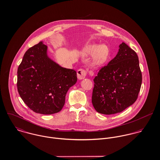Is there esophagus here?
Masks as SVG:
<instances>
[{
    "label": "esophagus",
    "mask_w": 160,
    "mask_h": 160,
    "mask_svg": "<svg viewBox=\"0 0 160 160\" xmlns=\"http://www.w3.org/2000/svg\"><path fill=\"white\" fill-rule=\"evenodd\" d=\"M86 74H87V71L84 69H79L77 71L78 78L80 80L84 79L86 76Z\"/></svg>",
    "instance_id": "1"
}]
</instances>
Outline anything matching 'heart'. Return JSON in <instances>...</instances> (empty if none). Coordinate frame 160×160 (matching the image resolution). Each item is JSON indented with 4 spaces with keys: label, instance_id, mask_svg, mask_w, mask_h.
Returning <instances> with one entry per match:
<instances>
[{
    "label": "heart",
    "instance_id": "heart-1",
    "mask_svg": "<svg viewBox=\"0 0 160 160\" xmlns=\"http://www.w3.org/2000/svg\"><path fill=\"white\" fill-rule=\"evenodd\" d=\"M82 53L86 56L93 55V63L96 66H102L108 60L110 55V51L108 47L106 45L90 44L86 46L82 49Z\"/></svg>",
    "mask_w": 160,
    "mask_h": 160
}]
</instances>
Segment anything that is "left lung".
<instances>
[{
	"label": "left lung",
	"instance_id": "left-lung-1",
	"mask_svg": "<svg viewBox=\"0 0 160 160\" xmlns=\"http://www.w3.org/2000/svg\"><path fill=\"white\" fill-rule=\"evenodd\" d=\"M113 60L93 79L92 102L101 114L120 113L137 100L142 72L137 53L124 42Z\"/></svg>",
	"mask_w": 160,
	"mask_h": 160
}]
</instances>
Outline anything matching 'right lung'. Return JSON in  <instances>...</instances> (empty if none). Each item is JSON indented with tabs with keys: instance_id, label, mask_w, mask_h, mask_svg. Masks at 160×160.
Segmentation results:
<instances>
[{
	"instance_id": "1",
	"label": "right lung",
	"mask_w": 160,
	"mask_h": 160,
	"mask_svg": "<svg viewBox=\"0 0 160 160\" xmlns=\"http://www.w3.org/2000/svg\"><path fill=\"white\" fill-rule=\"evenodd\" d=\"M76 81V72L52 60L42 42L26 52L18 68V93L24 103L39 114L61 111L67 92Z\"/></svg>"
}]
</instances>
